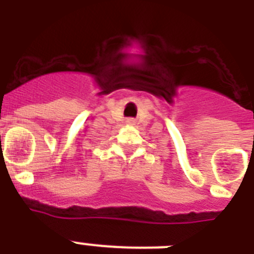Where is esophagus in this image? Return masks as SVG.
I'll return each instance as SVG.
<instances>
[{
	"instance_id": "obj_1",
	"label": "esophagus",
	"mask_w": 254,
	"mask_h": 254,
	"mask_svg": "<svg viewBox=\"0 0 254 254\" xmlns=\"http://www.w3.org/2000/svg\"><path fill=\"white\" fill-rule=\"evenodd\" d=\"M127 123H129V125H131V123H133V120H128L127 121Z\"/></svg>"
}]
</instances>
